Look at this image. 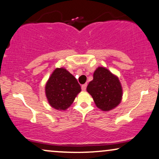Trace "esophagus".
<instances>
[{
  "label": "esophagus",
  "mask_w": 159,
  "mask_h": 159,
  "mask_svg": "<svg viewBox=\"0 0 159 159\" xmlns=\"http://www.w3.org/2000/svg\"><path fill=\"white\" fill-rule=\"evenodd\" d=\"M87 84H83L81 86V89L83 91H85L86 89H87Z\"/></svg>",
  "instance_id": "obj_1"
}]
</instances>
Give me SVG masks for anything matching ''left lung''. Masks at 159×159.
I'll return each instance as SVG.
<instances>
[{
	"mask_svg": "<svg viewBox=\"0 0 159 159\" xmlns=\"http://www.w3.org/2000/svg\"><path fill=\"white\" fill-rule=\"evenodd\" d=\"M96 107L102 111L113 110L121 103L123 96L122 87L118 76L103 66L93 73V80L87 87Z\"/></svg>",
	"mask_w": 159,
	"mask_h": 159,
	"instance_id": "obj_1",
	"label": "left lung"
}]
</instances>
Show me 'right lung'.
<instances>
[{
  "label": "right lung",
  "mask_w": 159,
  "mask_h": 159,
  "mask_svg": "<svg viewBox=\"0 0 159 159\" xmlns=\"http://www.w3.org/2000/svg\"><path fill=\"white\" fill-rule=\"evenodd\" d=\"M81 91L76 78L64 67L55 69L45 86L48 103L58 110H66L70 107Z\"/></svg>",
  "instance_id": "obj_1"
}]
</instances>
